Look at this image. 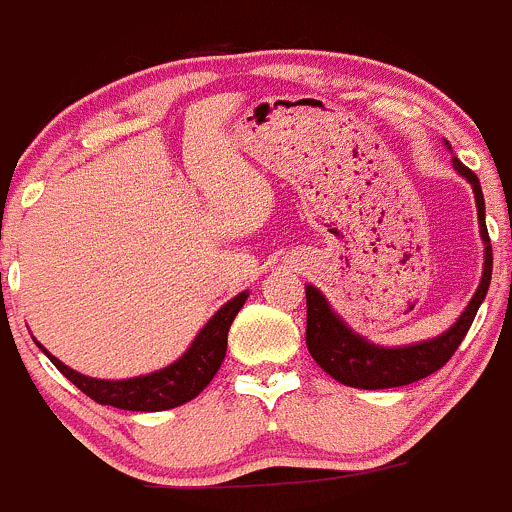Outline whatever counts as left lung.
Segmentation results:
<instances>
[{
	"instance_id": "1",
	"label": "left lung",
	"mask_w": 512,
	"mask_h": 512,
	"mask_svg": "<svg viewBox=\"0 0 512 512\" xmlns=\"http://www.w3.org/2000/svg\"><path fill=\"white\" fill-rule=\"evenodd\" d=\"M448 145V142H445ZM450 147V145H448ZM453 167L460 177L470 182L475 195V207H478V225L480 237H483L485 247V262H483V277L470 297L468 307L460 312L458 320L438 337L430 340L413 342V345L403 347H382L362 337L360 332L352 330L340 315L330 307L327 297L317 290L315 285H305L307 297V350H310L312 360L322 367L330 377L337 382L347 385V388L360 390H382V388H400V385H410L423 377L433 375L435 370L445 365L458 350L463 337L468 335L470 325H473L478 307L483 305L485 295H488L490 277H493V247H490L488 227H485V200L483 190H480V180L473 170L463 165L458 157H453Z\"/></svg>"
}]
</instances>
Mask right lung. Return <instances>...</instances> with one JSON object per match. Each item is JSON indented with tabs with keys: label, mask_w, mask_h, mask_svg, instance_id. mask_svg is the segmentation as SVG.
<instances>
[{
	"label": "right lung",
	"mask_w": 512,
	"mask_h": 512,
	"mask_svg": "<svg viewBox=\"0 0 512 512\" xmlns=\"http://www.w3.org/2000/svg\"><path fill=\"white\" fill-rule=\"evenodd\" d=\"M247 297H250V292L245 290L232 297L230 302H225L197 332L185 355L177 357L175 362H170L162 370L150 372V375L127 377V380H99V377L82 375V372L72 370L62 360H57L49 350H44L42 342H34L52 360V365L72 385H77L84 395H89L94 403L132 410V413H160V410L190 403L210 385V380L217 375L222 360H225L227 332H230L232 320L242 310Z\"/></svg>",
	"instance_id": "add662e5"
}]
</instances>
